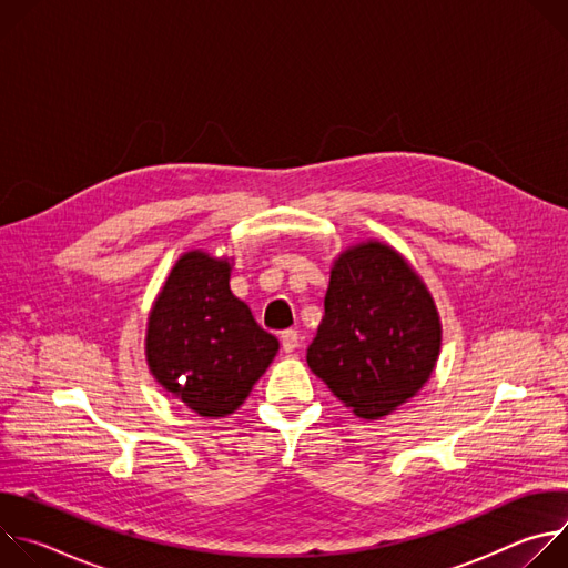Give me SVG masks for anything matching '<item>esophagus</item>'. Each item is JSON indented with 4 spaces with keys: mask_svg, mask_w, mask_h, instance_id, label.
I'll return each mask as SVG.
<instances>
[{
    "mask_svg": "<svg viewBox=\"0 0 568 568\" xmlns=\"http://www.w3.org/2000/svg\"><path fill=\"white\" fill-rule=\"evenodd\" d=\"M281 346H283L285 353H292L298 346V333L296 331H285L281 335Z\"/></svg>",
    "mask_w": 568,
    "mask_h": 568,
    "instance_id": "1",
    "label": "esophagus"
}]
</instances>
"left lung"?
Instances as JSON below:
<instances>
[{
    "mask_svg": "<svg viewBox=\"0 0 568 568\" xmlns=\"http://www.w3.org/2000/svg\"><path fill=\"white\" fill-rule=\"evenodd\" d=\"M307 366L353 409L377 420L414 397L440 353V316L414 272L384 242L339 254Z\"/></svg>",
    "mask_w": 568,
    "mask_h": 568,
    "instance_id": "1",
    "label": "left lung"
}]
</instances>
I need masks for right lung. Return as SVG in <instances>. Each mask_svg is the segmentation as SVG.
Wrapping results in <instances>:
<instances>
[{"label": "right lung", "mask_w": 568, "mask_h": 568, "mask_svg": "<svg viewBox=\"0 0 568 568\" xmlns=\"http://www.w3.org/2000/svg\"><path fill=\"white\" fill-rule=\"evenodd\" d=\"M229 276L226 258L186 252L148 316L150 373L202 418L233 414L278 353V339L233 296Z\"/></svg>", "instance_id": "obj_1"}]
</instances>
